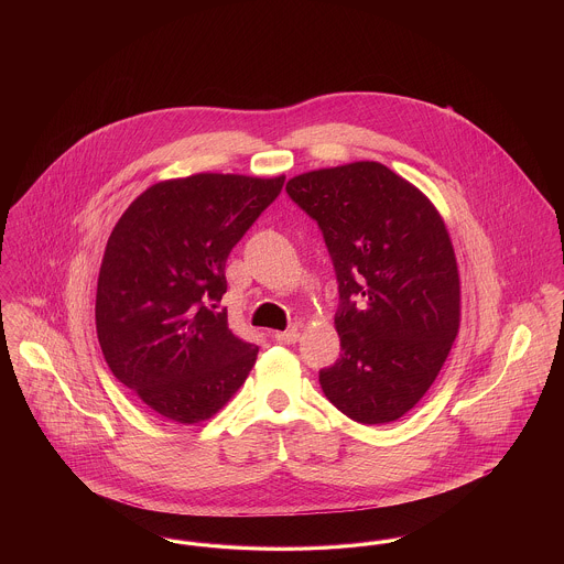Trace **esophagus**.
<instances>
[{
	"mask_svg": "<svg viewBox=\"0 0 564 564\" xmlns=\"http://www.w3.org/2000/svg\"><path fill=\"white\" fill-rule=\"evenodd\" d=\"M273 338L278 343H284V345H295L300 340V332H297V327H291V329H284V332H275Z\"/></svg>",
	"mask_w": 564,
	"mask_h": 564,
	"instance_id": "34e87169",
	"label": "esophagus"
}]
</instances>
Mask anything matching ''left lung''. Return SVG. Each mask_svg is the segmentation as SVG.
Returning <instances> with one entry per match:
<instances>
[{"label":"left lung","instance_id":"8db88e82","mask_svg":"<svg viewBox=\"0 0 564 564\" xmlns=\"http://www.w3.org/2000/svg\"><path fill=\"white\" fill-rule=\"evenodd\" d=\"M291 199L322 228L336 282L340 358L323 393L365 425L403 416L427 393L460 327L454 245L434 204L373 161L295 175Z\"/></svg>","mask_w":564,"mask_h":564}]
</instances>
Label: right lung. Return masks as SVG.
Returning a JSON list of instances; mask_svg holds the SVG:
<instances>
[{
	"instance_id": "add662e5",
	"label": "right lung",
	"mask_w": 564,
	"mask_h": 564,
	"mask_svg": "<svg viewBox=\"0 0 564 564\" xmlns=\"http://www.w3.org/2000/svg\"><path fill=\"white\" fill-rule=\"evenodd\" d=\"M284 175L195 173L143 191L106 242L95 325L115 378L175 423L219 412L258 347L217 311L232 247L280 195Z\"/></svg>"
}]
</instances>
